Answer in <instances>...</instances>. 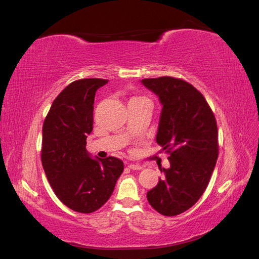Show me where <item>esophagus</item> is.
<instances>
[{
	"mask_svg": "<svg viewBox=\"0 0 259 259\" xmlns=\"http://www.w3.org/2000/svg\"><path fill=\"white\" fill-rule=\"evenodd\" d=\"M128 167L131 170H141L142 166L140 164H135V163H129Z\"/></svg>",
	"mask_w": 259,
	"mask_h": 259,
	"instance_id": "34e87169",
	"label": "esophagus"
}]
</instances>
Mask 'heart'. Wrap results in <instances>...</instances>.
<instances>
[{"label":"heart","instance_id":"heart-1","mask_svg":"<svg viewBox=\"0 0 259 259\" xmlns=\"http://www.w3.org/2000/svg\"><path fill=\"white\" fill-rule=\"evenodd\" d=\"M136 100H147V99H144V98H132L130 101H136Z\"/></svg>","mask_w":259,"mask_h":259}]
</instances>
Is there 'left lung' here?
<instances>
[{"label": "left lung", "mask_w": 259, "mask_h": 259, "mask_svg": "<svg viewBox=\"0 0 259 259\" xmlns=\"http://www.w3.org/2000/svg\"><path fill=\"white\" fill-rule=\"evenodd\" d=\"M157 95L160 113L157 143L170 153L164 178L147 193L155 211L174 216L188 211L207 188L219 157L218 124L203 95L191 83L173 77L142 79Z\"/></svg>", "instance_id": "left-lung-1"}]
</instances>
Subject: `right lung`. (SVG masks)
Listing matches in <instances>:
<instances>
[{"instance_id": "obj_1", "label": "right lung", "mask_w": 259, "mask_h": 259, "mask_svg": "<svg viewBox=\"0 0 259 259\" xmlns=\"http://www.w3.org/2000/svg\"><path fill=\"white\" fill-rule=\"evenodd\" d=\"M107 82L86 78L69 83L53 101L43 124L41 164L46 178L56 196L75 212L100 208L123 171L120 159L93 158L86 150L95 95Z\"/></svg>"}]
</instances>
